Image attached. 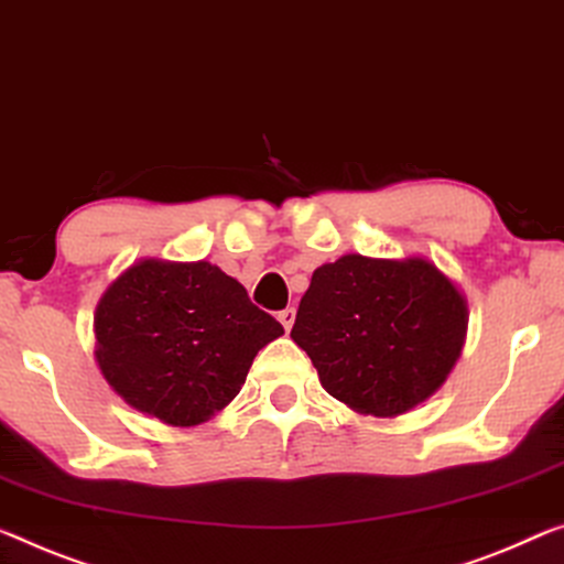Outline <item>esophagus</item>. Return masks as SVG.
Returning a JSON list of instances; mask_svg holds the SVG:
<instances>
[{"instance_id":"obj_1","label":"esophagus","mask_w":564,"mask_h":564,"mask_svg":"<svg viewBox=\"0 0 564 564\" xmlns=\"http://www.w3.org/2000/svg\"><path fill=\"white\" fill-rule=\"evenodd\" d=\"M294 315H297V310H294V307H288V310H282L280 312V315H276V317H280V323H282V327H284V330H292V325H294Z\"/></svg>"}]
</instances>
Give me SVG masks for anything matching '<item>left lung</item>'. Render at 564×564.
Masks as SVG:
<instances>
[{
	"label": "left lung",
	"mask_w": 564,
	"mask_h": 564,
	"mask_svg": "<svg viewBox=\"0 0 564 564\" xmlns=\"http://www.w3.org/2000/svg\"><path fill=\"white\" fill-rule=\"evenodd\" d=\"M466 325V297L429 259L345 254L312 274L290 335L327 393L391 419L444 386Z\"/></svg>",
	"instance_id": "left-lung-1"
}]
</instances>
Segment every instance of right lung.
Instances as JSON below:
<instances>
[{
    "instance_id": "obj_1",
    "label": "right lung",
    "mask_w": 564,
    "mask_h": 564,
    "mask_svg": "<svg viewBox=\"0 0 564 564\" xmlns=\"http://www.w3.org/2000/svg\"><path fill=\"white\" fill-rule=\"evenodd\" d=\"M280 335L284 327L209 262L143 259L95 310L102 378L169 426H198L229 405L254 355Z\"/></svg>"
}]
</instances>
